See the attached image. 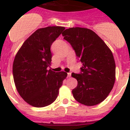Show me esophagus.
<instances>
[{
  "label": "esophagus",
  "mask_w": 130,
  "mask_h": 130,
  "mask_svg": "<svg viewBox=\"0 0 130 130\" xmlns=\"http://www.w3.org/2000/svg\"><path fill=\"white\" fill-rule=\"evenodd\" d=\"M71 73H67V77H71Z\"/></svg>",
  "instance_id": "obj_1"
}]
</instances>
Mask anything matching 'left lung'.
Returning <instances> with one entry per match:
<instances>
[{"instance_id": "left-lung-1", "label": "left lung", "mask_w": 130, "mask_h": 130, "mask_svg": "<svg viewBox=\"0 0 130 130\" xmlns=\"http://www.w3.org/2000/svg\"><path fill=\"white\" fill-rule=\"evenodd\" d=\"M82 63L80 73H72L77 80L72 90L74 99L86 106L98 105L113 89L115 80V63L113 53L105 42L88 28L71 27L62 33Z\"/></svg>"}]
</instances>
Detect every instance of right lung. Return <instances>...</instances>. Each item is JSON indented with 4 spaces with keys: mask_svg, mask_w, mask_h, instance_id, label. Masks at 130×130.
I'll return each instance as SVG.
<instances>
[{
    "mask_svg": "<svg viewBox=\"0 0 130 130\" xmlns=\"http://www.w3.org/2000/svg\"><path fill=\"white\" fill-rule=\"evenodd\" d=\"M65 29L49 26L37 29L23 42L15 56L13 65L15 86L21 98L33 107L52 104L67 77L64 71L47 70L52 59L51 45Z\"/></svg>",
    "mask_w": 130,
    "mask_h": 130,
    "instance_id": "obj_1",
    "label": "right lung"
}]
</instances>
